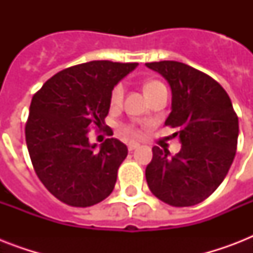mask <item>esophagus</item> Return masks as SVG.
<instances>
[{
  "mask_svg": "<svg viewBox=\"0 0 253 253\" xmlns=\"http://www.w3.org/2000/svg\"><path fill=\"white\" fill-rule=\"evenodd\" d=\"M127 147H128V151H134V150H136V148H139V147H140V144H139V143H135V142H130Z\"/></svg>",
  "mask_w": 253,
  "mask_h": 253,
  "instance_id": "1",
  "label": "esophagus"
}]
</instances>
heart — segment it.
Masks as SVG:
<instances>
[{"instance_id": "1", "label": "heart", "mask_w": 253, "mask_h": 253, "mask_svg": "<svg viewBox=\"0 0 253 253\" xmlns=\"http://www.w3.org/2000/svg\"><path fill=\"white\" fill-rule=\"evenodd\" d=\"M164 86V84H162L160 81H148L146 85H144V91H146V95H151L154 91H156L158 89ZM123 94H125V86L123 84H118L117 86L113 89V93H111V103H121L123 98ZM122 131L125 134L131 135V136H134L136 135V131H135L134 127L131 126H123Z\"/></svg>"}]
</instances>
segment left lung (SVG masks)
Listing matches in <instances>:
<instances>
[{"label": "left lung", "instance_id": "obj_1", "mask_svg": "<svg viewBox=\"0 0 253 253\" xmlns=\"http://www.w3.org/2000/svg\"><path fill=\"white\" fill-rule=\"evenodd\" d=\"M172 90L166 126L176 128L181 150L174 156L155 146L146 168L148 188L159 200L185 208L205 201L222 184L235 158L239 122L223 87L206 73L178 61H155Z\"/></svg>", "mask_w": 253, "mask_h": 253}]
</instances>
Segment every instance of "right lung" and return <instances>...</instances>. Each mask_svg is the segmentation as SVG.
Returning a JSON list of instances; mask_svg holds the SVG:
<instances>
[{"label":"right lung","instance_id":"1","mask_svg":"<svg viewBox=\"0 0 253 253\" xmlns=\"http://www.w3.org/2000/svg\"><path fill=\"white\" fill-rule=\"evenodd\" d=\"M138 63L94 60L60 71L33 97L26 144L39 180L61 202L87 208L114 189L127 147L110 138L90 144L91 125L105 126L111 90Z\"/></svg>","mask_w":253,"mask_h":253}]
</instances>
